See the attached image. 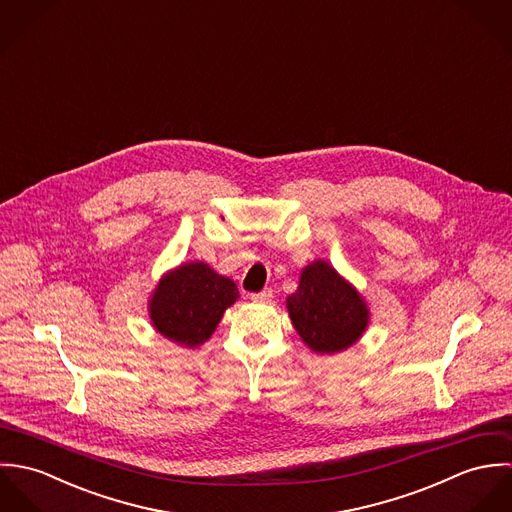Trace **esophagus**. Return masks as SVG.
<instances>
[{
	"label": "esophagus",
	"mask_w": 512,
	"mask_h": 512,
	"mask_svg": "<svg viewBox=\"0 0 512 512\" xmlns=\"http://www.w3.org/2000/svg\"><path fill=\"white\" fill-rule=\"evenodd\" d=\"M250 297H252L254 301H270V299H272V290L266 288V290H262V292L252 293Z\"/></svg>",
	"instance_id": "esophagus-1"
}]
</instances>
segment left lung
<instances>
[{
  "instance_id": "left-lung-1",
  "label": "left lung",
  "mask_w": 512,
  "mask_h": 512,
  "mask_svg": "<svg viewBox=\"0 0 512 512\" xmlns=\"http://www.w3.org/2000/svg\"><path fill=\"white\" fill-rule=\"evenodd\" d=\"M286 305L303 343L321 355L355 345L370 319L361 293L325 260H315L301 270L299 286L288 295Z\"/></svg>"
}]
</instances>
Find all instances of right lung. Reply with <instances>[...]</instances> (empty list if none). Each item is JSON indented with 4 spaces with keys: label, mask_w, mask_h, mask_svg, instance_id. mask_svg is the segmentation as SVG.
Here are the masks:
<instances>
[{
    "label": "right lung",
    "mask_w": 512,
    "mask_h": 512,
    "mask_svg": "<svg viewBox=\"0 0 512 512\" xmlns=\"http://www.w3.org/2000/svg\"><path fill=\"white\" fill-rule=\"evenodd\" d=\"M236 299L238 288L230 278L205 262H189L159 280L149 299V317L165 339L195 349L209 341Z\"/></svg>",
    "instance_id": "right-lung-1"
}]
</instances>
